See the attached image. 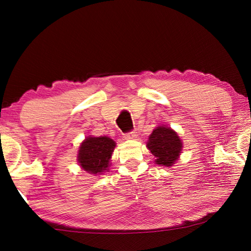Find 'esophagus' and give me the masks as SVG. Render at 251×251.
<instances>
[{
  "instance_id": "esophagus-1",
  "label": "esophagus",
  "mask_w": 251,
  "mask_h": 251,
  "mask_svg": "<svg viewBox=\"0 0 251 251\" xmlns=\"http://www.w3.org/2000/svg\"><path fill=\"white\" fill-rule=\"evenodd\" d=\"M136 137H137V133H136L135 130L130 131V133L125 135V138H126V139H135Z\"/></svg>"
}]
</instances>
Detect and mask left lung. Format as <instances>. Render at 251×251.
Segmentation results:
<instances>
[{
    "instance_id": "obj_1",
    "label": "left lung",
    "mask_w": 251,
    "mask_h": 251,
    "mask_svg": "<svg viewBox=\"0 0 251 251\" xmlns=\"http://www.w3.org/2000/svg\"><path fill=\"white\" fill-rule=\"evenodd\" d=\"M146 147L155 157V164L172 167L179 159L184 145L177 131L166 125H158L148 137Z\"/></svg>"
}]
</instances>
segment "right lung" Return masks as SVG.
<instances>
[{
  "label": "right lung",
  "instance_id": "right-lung-1",
  "mask_svg": "<svg viewBox=\"0 0 251 251\" xmlns=\"http://www.w3.org/2000/svg\"><path fill=\"white\" fill-rule=\"evenodd\" d=\"M116 147L115 141L107 136H87L77 151L79 167L91 175H101L109 171L110 158Z\"/></svg>",
  "mask_w": 251,
  "mask_h": 251
}]
</instances>
